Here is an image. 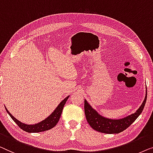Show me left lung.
<instances>
[{"label": "left lung", "mask_w": 153, "mask_h": 153, "mask_svg": "<svg viewBox=\"0 0 153 153\" xmlns=\"http://www.w3.org/2000/svg\"><path fill=\"white\" fill-rule=\"evenodd\" d=\"M147 99V88L145 98L136 112L120 119H111L100 115L85 99V113L86 119L94 130L105 134H118L128 128L136 120L145 106Z\"/></svg>", "instance_id": "left-lung-1"}]
</instances>
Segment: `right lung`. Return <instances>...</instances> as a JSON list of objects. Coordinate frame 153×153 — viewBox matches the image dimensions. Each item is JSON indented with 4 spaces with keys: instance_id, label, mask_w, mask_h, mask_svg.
I'll return each instance as SVG.
<instances>
[{
    "instance_id": "add662e5",
    "label": "right lung",
    "mask_w": 153,
    "mask_h": 153,
    "mask_svg": "<svg viewBox=\"0 0 153 153\" xmlns=\"http://www.w3.org/2000/svg\"><path fill=\"white\" fill-rule=\"evenodd\" d=\"M69 96H68L67 97H66L63 100H62L59 105H57V107H56L55 109L48 116V117L44 119L43 120H41L40 122L37 123L35 124H25L21 122L20 120H17L16 118L11 114L10 113V111L7 110V109L5 107L6 111L8 113V114L10 116V117L12 118V120L18 125L19 128L22 129L23 130L25 131V132H29V133H35V132H44V131H46L48 130H51V128H53V127L56 126V124L59 121V118L61 117L62 110L64 107V105L66 102V100H68Z\"/></svg>"
}]
</instances>
